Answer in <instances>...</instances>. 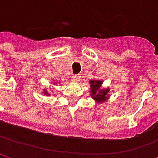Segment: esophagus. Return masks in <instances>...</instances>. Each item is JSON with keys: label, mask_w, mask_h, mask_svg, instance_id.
I'll list each match as a JSON object with an SVG mask.
<instances>
[{"label": "esophagus", "mask_w": 158, "mask_h": 158, "mask_svg": "<svg viewBox=\"0 0 158 158\" xmlns=\"http://www.w3.org/2000/svg\"><path fill=\"white\" fill-rule=\"evenodd\" d=\"M79 79H80V78H79V75H73V76H72V80H73L74 82H79Z\"/></svg>", "instance_id": "1"}]
</instances>
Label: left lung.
Returning a JSON list of instances; mask_svg holds the SVG:
<instances>
[{"label": "left lung", "instance_id": "left-lung-1", "mask_svg": "<svg viewBox=\"0 0 158 158\" xmlns=\"http://www.w3.org/2000/svg\"><path fill=\"white\" fill-rule=\"evenodd\" d=\"M101 80H91L90 81V86H91V95L92 98L98 102H104L107 99V94L110 89H100L101 85H102Z\"/></svg>", "mask_w": 158, "mask_h": 158}]
</instances>
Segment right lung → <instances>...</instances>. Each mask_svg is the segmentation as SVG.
<instances>
[{
    "mask_svg": "<svg viewBox=\"0 0 158 158\" xmlns=\"http://www.w3.org/2000/svg\"><path fill=\"white\" fill-rule=\"evenodd\" d=\"M45 94H47V95H48V92H47V91H46V93H45Z\"/></svg>",
    "mask_w": 158,
    "mask_h": 158,
    "instance_id": "add662e5",
    "label": "right lung"
}]
</instances>
